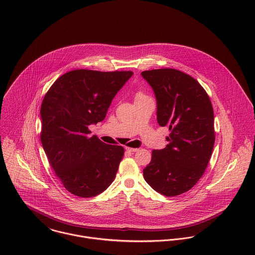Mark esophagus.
I'll use <instances>...</instances> for the list:
<instances>
[{
  "mask_svg": "<svg viewBox=\"0 0 255 255\" xmlns=\"http://www.w3.org/2000/svg\"><path fill=\"white\" fill-rule=\"evenodd\" d=\"M126 150H127V151H129V152H136V151H138L139 149H138V148H130V147H127V148H126Z\"/></svg>",
  "mask_w": 255,
  "mask_h": 255,
  "instance_id": "esophagus-1",
  "label": "esophagus"
}]
</instances>
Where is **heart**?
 I'll list each match as a JSON object with an SVG mask.
<instances>
[{
	"label": "heart",
	"instance_id": "1",
	"mask_svg": "<svg viewBox=\"0 0 255 255\" xmlns=\"http://www.w3.org/2000/svg\"><path fill=\"white\" fill-rule=\"evenodd\" d=\"M143 96H144V95H143L142 93H138V94L136 95V98H138V97H143Z\"/></svg>",
	"mask_w": 255,
	"mask_h": 255
}]
</instances>
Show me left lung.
<instances>
[{"mask_svg":"<svg viewBox=\"0 0 255 255\" xmlns=\"http://www.w3.org/2000/svg\"><path fill=\"white\" fill-rule=\"evenodd\" d=\"M141 76L156 97L157 122L171 133L163 149L152 151L143 170L146 182L165 196L189 190L202 177L214 142V112L203 87L174 69L145 71Z\"/></svg>","mask_w":255,"mask_h":255,"instance_id":"left-lung-1","label":"left lung"}]
</instances>
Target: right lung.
<instances>
[{
  "mask_svg": "<svg viewBox=\"0 0 255 255\" xmlns=\"http://www.w3.org/2000/svg\"><path fill=\"white\" fill-rule=\"evenodd\" d=\"M132 72L76 70L63 74L45 95L41 110V142L57 177L67 190L93 197L113 182L124 147L89 136L90 125L102 122Z\"/></svg>",
  "mask_w": 255,
  "mask_h": 255,
  "instance_id": "add662e5",
  "label": "right lung"
}]
</instances>
